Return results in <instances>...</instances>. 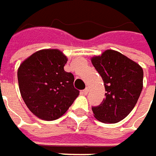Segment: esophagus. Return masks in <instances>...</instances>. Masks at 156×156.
<instances>
[{
  "instance_id": "esophagus-1",
  "label": "esophagus",
  "mask_w": 156,
  "mask_h": 156,
  "mask_svg": "<svg viewBox=\"0 0 156 156\" xmlns=\"http://www.w3.org/2000/svg\"><path fill=\"white\" fill-rule=\"evenodd\" d=\"M88 91H89V89H88V88H85L83 90V93L86 95L87 93H88Z\"/></svg>"
}]
</instances>
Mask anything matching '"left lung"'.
Returning a JSON list of instances; mask_svg holds the SVG:
<instances>
[{"label":"left lung","mask_w":156,"mask_h":156,"mask_svg":"<svg viewBox=\"0 0 156 156\" xmlns=\"http://www.w3.org/2000/svg\"><path fill=\"white\" fill-rule=\"evenodd\" d=\"M91 63L101 75L106 91L102 104L92 107L94 117L105 123H116L137 104L143 89V69L138 63L113 50L92 57Z\"/></svg>","instance_id":"8db88e82"}]
</instances>
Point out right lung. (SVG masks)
<instances>
[{
    "instance_id": "add662e5",
    "label": "right lung",
    "mask_w": 156,
    "mask_h": 156,
    "mask_svg": "<svg viewBox=\"0 0 156 156\" xmlns=\"http://www.w3.org/2000/svg\"><path fill=\"white\" fill-rule=\"evenodd\" d=\"M66 56L57 49L34 52L17 69L21 97L28 109L41 120L61 117L78 97L74 77L66 72Z\"/></svg>"
}]
</instances>
